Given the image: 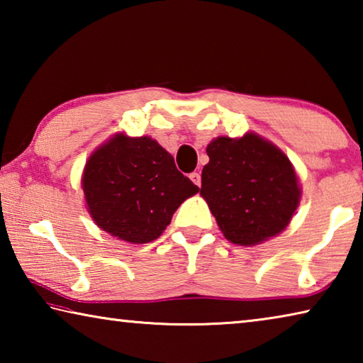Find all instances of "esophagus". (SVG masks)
I'll return each instance as SVG.
<instances>
[{"instance_id": "1", "label": "esophagus", "mask_w": 363, "mask_h": 363, "mask_svg": "<svg viewBox=\"0 0 363 363\" xmlns=\"http://www.w3.org/2000/svg\"><path fill=\"white\" fill-rule=\"evenodd\" d=\"M189 177H190V179H192V182L195 184V186H199V187L201 186V176H200V173H192Z\"/></svg>"}]
</instances>
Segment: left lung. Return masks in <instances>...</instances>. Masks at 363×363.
I'll return each mask as SVG.
<instances>
[{"label": "left lung", "instance_id": "1", "mask_svg": "<svg viewBox=\"0 0 363 363\" xmlns=\"http://www.w3.org/2000/svg\"><path fill=\"white\" fill-rule=\"evenodd\" d=\"M200 194L227 240L257 245L285 229L301 190L290 160L256 134L208 144Z\"/></svg>", "mask_w": 363, "mask_h": 363}]
</instances>
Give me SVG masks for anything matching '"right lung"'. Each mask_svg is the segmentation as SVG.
Wrapping results in <instances>:
<instances>
[{
  "label": "right lung",
  "instance_id": "1",
  "mask_svg": "<svg viewBox=\"0 0 363 363\" xmlns=\"http://www.w3.org/2000/svg\"><path fill=\"white\" fill-rule=\"evenodd\" d=\"M83 190L96 224L130 243L155 240L199 187L150 138L118 134L86 163Z\"/></svg>",
  "mask_w": 363,
  "mask_h": 363
}]
</instances>
